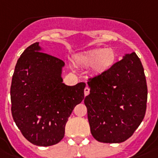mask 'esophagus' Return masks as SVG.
<instances>
[{"label": "esophagus", "mask_w": 158, "mask_h": 158, "mask_svg": "<svg viewBox=\"0 0 158 158\" xmlns=\"http://www.w3.org/2000/svg\"><path fill=\"white\" fill-rule=\"evenodd\" d=\"M89 94V89L88 87H85V89H84V95L87 96Z\"/></svg>", "instance_id": "obj_1"}]
</instances>
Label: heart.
<instances>
[{
  "label": "heart",
  "mask_w": 158,
  "mask_h": 158,
  "mask_svg": "<svg viewBox=\"0 0 158 158\" xmlns=\"http://www.w3.org/2000/svg\"><path fill=\"white\" fill-rule=\"evenodd\" d=\"M117 55L111 48L95 49L82 54L76 58V61L84 67H92L95 73L101 74L111 68L116 60Z\"/></svg>",
  "instance_id": "heart-1"
}]
</instances>
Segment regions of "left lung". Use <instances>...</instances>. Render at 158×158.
I'll return each instance as SVG.
<instances>
[{
  "instance_id": "obj_1",
  "label": "left lung",
  "mask_w": 158,
  "mask_h": 158,
  "mask_svg": "<svg viewBox=\"0 0 158 158\" xmlns=\"http://www.w3.org/2000/svg\"><path fill=\"white\" fill-rule=\"evenodd\" d=\"M88 85L84 104L93 137L105 143L128 139L144 118L148 100L146 77L136 53L90 78Z\"/></svg>"
}]
</instances>
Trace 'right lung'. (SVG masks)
<instances>
[{
  "instance_id": "right-lung-1",
  "label": "right lung",
  "mask_w": 158,
  "mask_h": 158,
  "mask_svg": "<svg viewBox=\"0 0 158 158\" xmlns=\"http://www.w3.org/2000/svg\"><path fill=\"white\" fill-rule=\"evenodd\" d=\"M27 47L15 65L10 86L11 114L22 135L34 145L60 143L74 107L84 98L85 83L68 86L61 77L63 60Z\"/></svg>"
}]
</instances>
